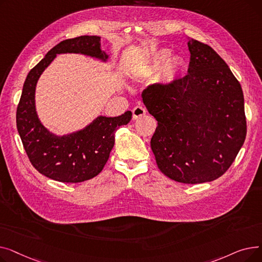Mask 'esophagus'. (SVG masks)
<instances>
[{
    "label": "esophagus",
    "mask_w": 262,
    "mask_h": 262,
    "mask_svg": "<svg viewBox=\"0 0 262 262\" xmlns=\"http://www.w3.org/2000/svg\"><path fill=\"white\" fill-rule=\"evenodd\" d=\"M146 113V109L142 106H136L134 109H133V119L136 120L138 119L142 116H144Z\"/></svg>",
    "instance_id": "obj_1"
}]
</instances>
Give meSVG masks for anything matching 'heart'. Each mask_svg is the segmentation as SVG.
<instances>
[{"mask_svg": "<svg viewBox=\"0 0 262 262\" xmlns=\"http://www.w3.org/2000/svg\"><path fill=\"white\" fill-rule=\"evenodd\" d=\"M178 67H180V61L177 59L171 60V52L169 50H162L156 55L152 70L154 72H160L164 70L166 79L171 80L174 77Z\"/></svg>", "mask_w": 262, "mask_h": 262, "instance_id": "heart-1", "label": "heart"}]
</instances>
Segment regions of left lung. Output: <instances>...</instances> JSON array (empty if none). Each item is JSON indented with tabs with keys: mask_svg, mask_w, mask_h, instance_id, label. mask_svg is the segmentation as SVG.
<instances>
[{
	"mask_svg": "<svg viewBox=\"0 0 262 262\" xmlns=\"http://www.w3.org/2000/svg\"><path fill=\"white\" fill-rule=\"evenodd\" d=\"M188 74L142 92L158 122L150 140L159 170L183 184L212 182L236 159L246 137L240 82L208 45L192 40Z\"/></svg>",
	"mask_w": 262,
	"mask_h": 262,
	"instance_id": "obj_1",
	"label": "left lung"
}]
</instances>
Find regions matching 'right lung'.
Returning <instances> with one entry per match:
<instances>
[{
  "instance_id": "right-lung-1",
  "label": "right lung",
  "mask_w": 262,
  "mask_h": 262,
  "mask_svg": "<svg viewBox=\"0 0 262 262\" xmlns=\"http://www.w3.org/2000/svg\"><path fill=\"white\" fill-rule=\"evenodd\" d=\"M60 53L107 58L98 36L67 39L55 46L27 74L17 107V128L26 155L39 173L60 183H81L103 170L115 144V133L130 121L132 112L115 118L99 117L85 129L61 138L51 135L38 120L35 87L40 74Z\"/></svg>"
}]
</instances>
